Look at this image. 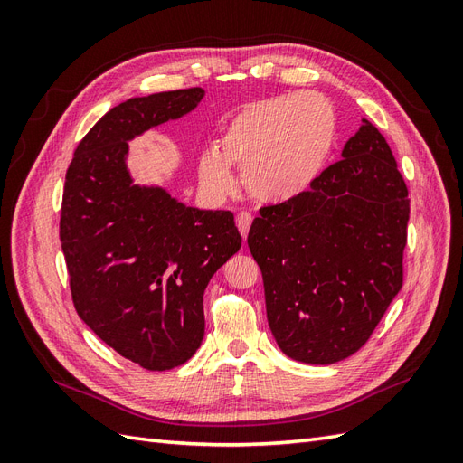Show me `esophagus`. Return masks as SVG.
Masks as SVG:
<instances>
[{
    "label": "esophagus",
    "mask_w": 463,
    "mask_h": 463,
    "mask_svg": "<svg viewBox=\"0 0 463 463\" xmlns=\"http://www.w3.org/2000/svg\"><path fill=\"white\" fill-rule=\"evenodd\" d=\"M250 222H253V216H250L249 213H240L235 218V223H237V230L241 232V237L245 240L247 233H249V228H250Z\"/></svg>",
    "instance_id": "obj_1"
}]
</instances>
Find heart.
<instances>
[{
    "mask_svg": "<svg viewBox=\"0 0 463 463\" xmlns=\"http://www.w3.org/2000/svg\"><path fill=\"white\" fill-rule=\"evenodd\" d=\"M338 138V114L318 92H289L250 102L223 123L218 148L199 156V181L210 199L235 187L243 170L247 193L262 204L301 197L325 172Z\"/></svg>",
    "mask_w": 463,
    "mask_h": 463,
    "instance_id": "heart-1",
    "label": "heart"
}]
</instances>
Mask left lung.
I'll use <instances>...</instances> for the list:
<instances>
[{"label": "left lung", "instance_id": "8db88e82", "mask_svg": "<svg viewBox=\"0 0 463 463\" xmlns=\"http://www.w3.org/2000/svg\"><path fill=\"white\" fill-rule=\"evenodd\" d=\"M408 220V187L367 119L309 191L260 208L247 245L288 357L332 365L371 338L402 289Z\"/></svg>", "mask_w": 463, "mask_h": 463}]
</instances>
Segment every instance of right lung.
<instances>
[{
    "label": "right lung",
    "mask_w": 463,
    "mask_h": 463,
    "mask_svg": "<svg viewBox=\"0 0 463 463\" xmlns=\"http://www.w3.org/2000/svg\"><path fill=\"white\" fill-rule=\"evenodd\" d=\"M204 90L137 96L79 143L65 175L61 249L82 322L148 371L191 359L204 338L203 293L241 247L228 210H201L135 184L129 143L197 108Z\"/></svg>",
    "instance_id": "add662e5"
}]
</instances>
